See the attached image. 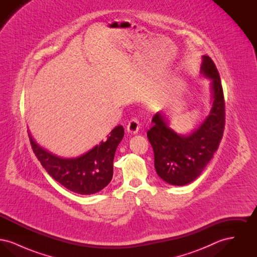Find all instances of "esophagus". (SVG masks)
<instances>
[{"instance_id":"esophagus-1","label":"esophagus","mask_w":257,"mask_h":257,"mask_svg":"<svg viewBox=\"0 0 257 257\" xmlns=\"http://www.w3.org/2000/svg\"><path fill=\"white\" fill-rule=\"evenodd\" d=\"M140 129V121L138 120V118H132L130 119V121L127 125V130L129 133L131 134H136Z\"/></svg>"}]
</instances>
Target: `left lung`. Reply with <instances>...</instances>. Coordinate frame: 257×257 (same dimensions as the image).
Segmentation results:
<instances>
[{
    "label": "left lung",
    "mask_w": 257,
    "mask_h": 257,
    "mask_svg": "<svg viewBox=\"0 0 257 257\" xmlns=\"http://www.w3.org/2000/svg\"><path fill=\"white\" fill-rule=\"evenodd\" d=\"M201 72L212 80L213 107L207 118L190 136L177 135L157 112L147 138L154 151V165L167 183L183 186L194 181L218 149L225 125V103L218 69L203 56Z\"/></svg>",
    "instance_id": "8db88e82"
}]
</instances>
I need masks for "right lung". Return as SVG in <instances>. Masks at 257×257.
<instances>
[{
	"label": "right lung",
	"instance_id": "1",
	"mask_svg": "<svg viewBox=\"0 0 257 257\" xmlns=\"http://www.w3.org/2000/svg\"><path fill=\"white\" fill-rule=\"evenodd\" d=\"M123 136L122 126H116L107 141H102L86 154L72 159L57 157L39 147L30 134L29 139L37 159L56 181L74 193L91 195L110 183L115 150Z\"/></svg>",
	"mask_w": 257,
	"mask_h": 257
}]
</instances>
